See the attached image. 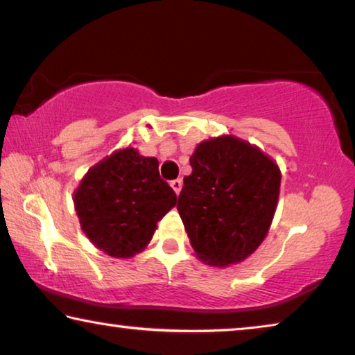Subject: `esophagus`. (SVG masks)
<instances>
[{"label": "esophagus", "instance_id": "esophagus-1", "mask_svg": "<svg viewBox=\"0 0 355 355\" xmlns=\"http://www.w3.org/2000/svg\"><path fill=\"white\" fill-rule=\"evenodd\" d=\"M171 187H172L173 191H175V194H180V191H182V187H183V180H182V178L172 180Z\"/></svg>", "mask_w": 355, "mask_h": 355}]
</instances>
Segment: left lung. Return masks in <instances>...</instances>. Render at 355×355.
I'll return each mask as SVG.
<instances>
[{
  "mask_svg": "<svg viewBox=\"0 0 355 355\" xmlns=\"http://www.w3.org/2000/svg\"><path fill=\"white\" fill-rule=\"evenodd\" d=\"M177 210L202 262L227 267L254 252L277 211L281 171L246 140L219 136L200 142L189 157Z\"/></svg>",
  "mask_w": 355,
  "mask_h": 355,
  "instance_id": "obj_1",
  "label": "left lung"
}]
</instances>
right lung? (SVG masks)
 Instances as JSON below:
<instances>
[{
	"mask_svg": "<svg viewBox=\"0 0 355 355\" xmlns=\"http://www.w3.org/2000/svg\"><path fill=\"white\" fill-rule=\"evenodd\" d=\"M156 157L126 147L105 156L74 191V207L87 239L116 259L144 251L157 221L177 204V196L159 177Z\"/></svg>",
	"mask_w": 355,
	"mask_h": 355,
	"instance_id": "obj_1",
	"label": "right lung"
}]
</instances>
